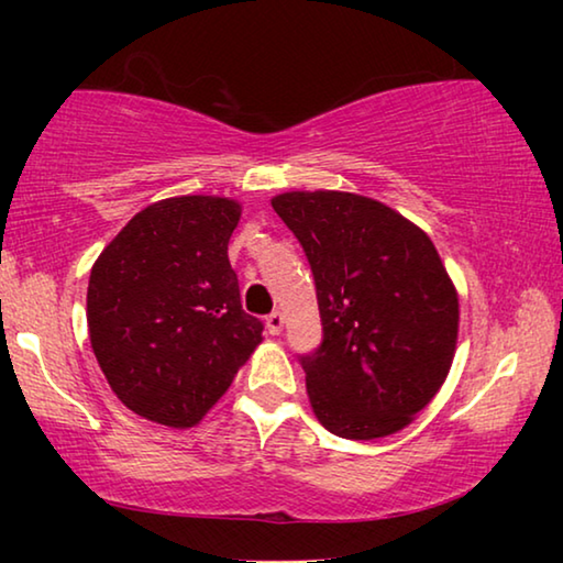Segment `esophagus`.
I'll use <instances>...</instances> for the list:
<instances>
[{
  "instance_id": "esophagus-1",
  "label": "esophagus",
  "mask_w": 563,
  "mask_h": 563,
  "mask_svg": "<svg viewBox=\"0 0 563 563\" xmlns=\"http://www.w3.org/2000/svg\"><path fill=\"white\" fill-rule=\"evenodd\" d=\"M265 328H268L271 335H280V332H283V312H278V310L271 312V316L265 318Z\"/></svg>"
}]
</instances>
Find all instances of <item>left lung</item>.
Segmentation results:
<instances>
[{"label":"left lung","instance_id":"left-lung-1","mask_svg":"<svg viewBox=\"0 0 563 563\" xmlns=\"http://www.w3.org/2000/svg\"><path fill=\"white\" fill-rule=\"evenodd\" d=\"M271 203L316 275L322 345L300 357L312 412L345 440L405 430L444 385L460 332V298L430 235L345 190H288Z\"/></svg>","mask_w":563,"mask_h":563}]
</instances>
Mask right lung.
I'll list each match as a JSON object with an SVG mask.
<instances>
[{"label":"right lung","mask_w":563,"mask_h":563,"mask_svg":"<svg viewBox=\"0 0 563 563\" xmlns=\"http://www.w3.org/2000/svg\"><path fill=\"white\" fill-rule=\"evenodd\" d=\"M241 211L221 196L164 198L93 263L91 350L113 395L139 417L178 430L198 424L263 342L228 261Z\"/></svg>","instance_id":"obj_1"}]
</instances>
